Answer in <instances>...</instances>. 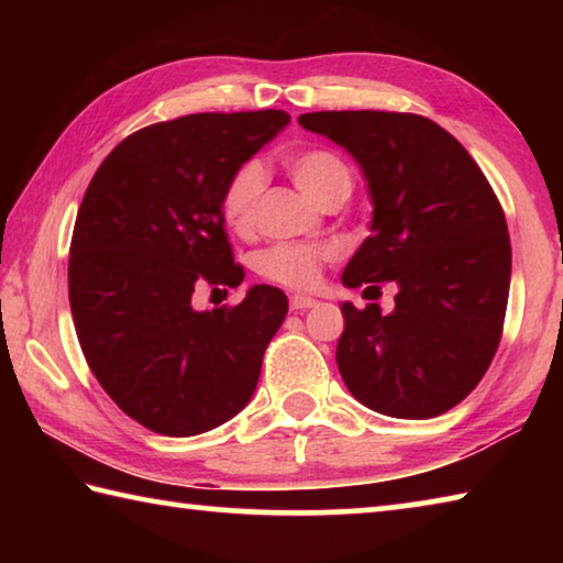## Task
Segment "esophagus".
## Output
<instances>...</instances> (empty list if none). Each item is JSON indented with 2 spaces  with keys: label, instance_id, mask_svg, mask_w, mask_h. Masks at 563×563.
I'll list each match as a JSON object with an SVG mask.
<instances>
[{
  "label": "esophagus",
  "instance_id": "34e87169",
  "mask_svg": "<svg viewBox=\"0 0 563 563\" xmlns=\"http://www.w3.org/2000/svg\"><path fill=\"white\" fill-rule=\"evenodd\" d=\"M318 305V300L316 298H308V295H292L290 298V310H310V308H316Z\"/></svg>",
  "mask_w": 563,
  "mask_h": 563
}]
</instances>
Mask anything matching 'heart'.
Here are the masks:
<instances>
[{
  "label": "heart",
  "instance_id": "b5f03b06",
  "mask_svg": "<svg viewBox=\"0 0 563 563\" xmlns=\"http://www.w3.org/2000/svg\"><path fill=\"white\" fill-rule=\"evenodd\" d=\"M283 166L310 201L330 206L345 201L352 190V174L345 158L330 148L308 146L283 156ZM265 188V174L255 161L238 166L225 178L221 190V218L228 231L238 235L251 233L258 221V203ZM332 261V247L310 243H275L255 255V271L268 283L283 288H316L325 263Z\"/></svg>",
  "mask_w": 563,
  "mask_h": 563
}]
</instances>
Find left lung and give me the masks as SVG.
<instances>
[{"instance_id": "1", "label": "left lung", "mask_w": 563, "mask_h": 563, "mask_svg": "<svg viewBox=\"0 0 563 563\" xmlns=\"http://www.w3.org/2000/svg\"><path fill=\"white\" fill-rule=\"evenodd\" d=\"M298 121L350 151L375 206L373 235L342 283H397L389 316L375 302L342 305L340 375L375 412L442 415L479 385L501 340L511 243L499 198L470 151L417 113L312 111Z\"/></svg>"}]
</instances>
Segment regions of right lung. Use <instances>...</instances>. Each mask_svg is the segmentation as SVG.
I'll return each instance as SVG.
<instances>
[{"mask_svg": "<svg viewBox=\"0 0 563 563\" xmlns=\"http://www.w3.org/2000/svg\"><path fill=\"white\" fill-rule=\"evenodd\" d=\"M288 121L265 109L151 123L103 158L84 194L69 247L74 328L99 385L151 432H208L255 393L288 298L253 285L213 312L190 298L243 283L218 201Z\"/></svg>", "mask_w": 563, "mask_h": 563, "instance_id": "add662e5", "label": "right lung"}]
</instances>
